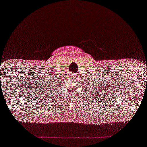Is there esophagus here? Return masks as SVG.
Instances as JSON below:
<instances>
[{"mask_svg": "<svg viewBox=\"0 0 147 147\" xmlns=\"http://www.w3.org/2000/svg\"><path fill=\"white\" fill-rule=\"evenodd\" d=\"M73 76L74 77V78H76V77H77V76H78V75H77V74H75V73H74V74H73Z\"/></svg>", "mask_w": 147, "mask_h": 147, "instance_id": "34e87169", "label": "esophagus"}]
</instances>
